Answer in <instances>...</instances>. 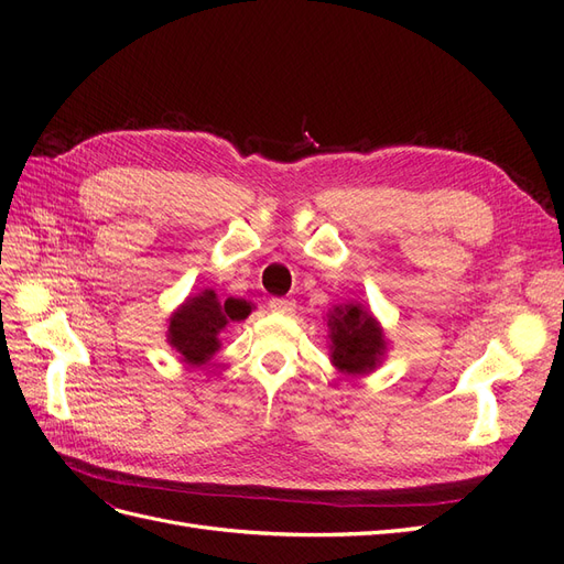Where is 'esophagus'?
<instances>
[{
    "instance_id": "1",
    "label": "esophagus",
    "mask_w": 564,
    "mask_h": 564,
    "mask_svg": "<svg viewBox=\"0 0 564 564\" xmlns=\"http://www.w3.org/2000/svg\"><path fill=\"white\" fill-rule=\"evenodd\" d=\"M268 308H270L272 313L289 315V313H294L296 301H294V299H270V301H268Z\"/></svg>"
}]
</instances>
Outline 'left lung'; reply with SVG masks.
I'll use <instances>...</instances> for the list:
<instances>
[{"instance_id": "1", "label": "left lung", "mask_w": 564, "mask_h": 564, "mask_svg": "<svg viewBox=\"0 0 564 564\" xmlns=\"http://www.w3.org/2000/svg\"><path fill=\"white\" fill-rule=\"evenodd\" d=\"M332 338V365L340 373L362 377L383 360L386 336L381 324L365 308L362 303L336 305L327 315Z\"/></svg>"}]
</instances>
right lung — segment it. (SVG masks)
Masks as SVG:
<instances>
[{"mask_svg": "<svg viewBox=\"0 0 564 564\" xmlns=\"http://www.w3.org/2000/svg\"><path fill=\"white\" fill-rule=\"evenodd\" d=\"M251 313V305L240 299H228L220 303L212 289L187 299L169 319L166 340L181 352L183 362L202 367L207 365L220 348L218 334L230 322H240Z\"/></svg>", "mask_w": 564, "mask_h": 564, "instance_id": "right-lung-1", "label": "right lung"}]
</instances>
